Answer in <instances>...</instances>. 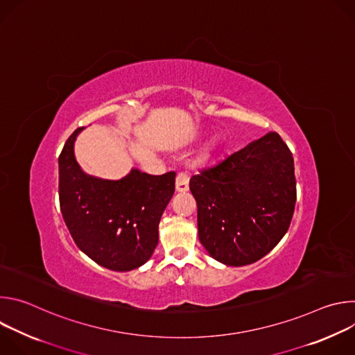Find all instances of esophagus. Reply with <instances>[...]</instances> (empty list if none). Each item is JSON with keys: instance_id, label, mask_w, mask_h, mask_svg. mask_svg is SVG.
Listing matches in <instances>:
<instances>
[{"instance_id": "esophagus-1", "label": "esophagus", "mask_w": 355, "mask_h": 355, "mask_svg": "<svg viewBox=\"0 0 355 355\" xmlns=\"http://www.w3.org/2000/svg\"><path fill=\"white\" fill-rule=\"evenodd\" d=\"M188 181H189V177H188L187 173H184V171L178 173V174H177V178H175V189H177L178 192H185V191H188V188H189Z\"/></svg>"}]
</instances>
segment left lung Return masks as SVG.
<instances>
[{"mask_svg":"<svg viewBox=\"0 0 355 355\" xmlns=\"http://www.w3.org/2000/svg\"><path fill=\"white\" fill-rule=\"evenodd\" d=\"M198 236L209 254L233 267L256 263L289 229L296 202L293 157L277 132L189 180Z\"/></svg>","mask_w":355,"mask_h":355,"instance_id":"1","label":"left lung"}]
</instances>
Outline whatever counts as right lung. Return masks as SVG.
<instances>
[{
  "label": "right lung",
  "mask_w": 355,
  "mask_h": 355,
  "mask_svg": "<svg viewBox=\"0 0 355 355\" xmlns=\"http://www.w3.org/2000/svg\"><path fill=\"white\" fill-rule=\"evenodd\" d=\"M78 128L59 156V200L77 247L112 271L143 266L159 243V223L175 189V173L132 170L118 181L87 175L74 157Z\"/></svg>",
  "instance_id": "obj_1"
}]
</instances>
